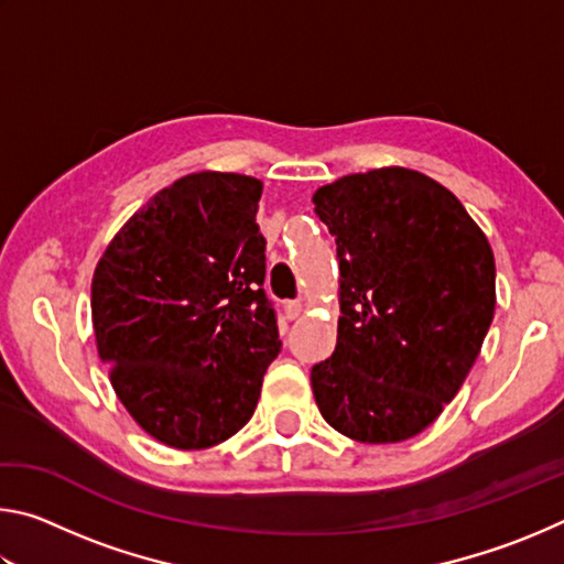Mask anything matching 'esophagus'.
<instances>
[{
  "label": "esophagus",
  "mask_w": 564,
  "mask_h": 564,
  "mask_svg": "<svg viewBox=\"0 0 564 564\" xmlns=\"http://www.w3.org/2000/svg\"><path fill=\"white\" fill-rule=\"evenodd\" d=\"M283 311H285V318H299L303 313V303L301 301H285L283 303Z\"/></svg>",
  "instance_id": "1"
}]
</instances>
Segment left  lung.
<instances>
[{
    "label": "left lung",
    "mask_w": 564,
    "mask_h": 564,
    "mask_svg": "<svg viewBox=\"0 0 564 564\" xmlns=\"http://www.w3.org/2000/svg\"><path fill=\"white\" fill-rule=\"evenodd\" d=\"M336 236L338 343L311 370L321 415L358 443L423 433L470 373L495 316V256L465 206L403 166L313 194Z\"/></svg>",
    "instance_id": "obj_1"
}]
</instances>
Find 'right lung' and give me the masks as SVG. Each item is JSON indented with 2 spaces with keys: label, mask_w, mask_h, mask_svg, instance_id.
<instances>
[{
  "label": "right lung",
  "mask_w": 564,
  "mask_h": 564,
  "mask_svg": "<svg viewBox=\"0 0 564 564\" xmlns=\"http://www.w3.org/2000/svg\"><path fill=\"white\" fill-rule=\"evenodd\" d=\"M263 184L198 171L161 188L107 246L91 279L99 358L129 415L178 451L228 441L279 356L265 299Z\"/></svg>",
  "instance_id": "1"
}]
</instances>
